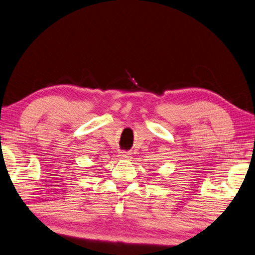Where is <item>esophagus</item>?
<instances>
[{
    "label": "esophagus",
    "instance_id": "34e87169",
    "mask_svg": "<svg viewBox=\"0 0 255 255\" xmlns=\"http://www.w3.org/2000/svg\"><path fill=\"white\" fill-rule=\"evenodd\" d=\"M120 156H121V158H124V159H128L129 157V154L128 153V152H121V154H120Z\"/></svg>",
    "mask_w": 255,
    "mask_h": 255
}]
</instances>
